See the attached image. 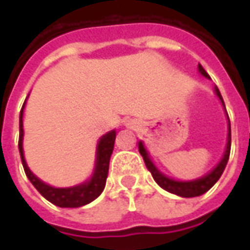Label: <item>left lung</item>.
<instances>
[{"instance_id": "8db88e82", "label": "left lung", "mask_w": 250, "mask_h": 250, "mask_svg": "<svg viewBox=\"0 0 250 250\" xmlns=\"http://www.w3.org/2000/svg\"><path fill=\"white\" fill-rule=\"evenodd\" d=\"M197 71L202 76H205L206 79H210V76L207 75V72L203 69V66L199 63L197 65ZM214 94L218 97V100L221 101L223 107H224V111H226V104H224V100L221 97V93L218 90V87L214 86ZM227 121H228V133H227V145L226 150H224V154L221 160L217 163V166L211 171H208L207 174H205L203 177H199L196 179H190V181H181V179H174V178L168 177L164 172H161L159 168L156 167V164L153 163V160L150 157L149 151L146 150L143 142L140 140L139 143V151L142 154V157L145 160V164L146 167L151 172V175L154 178V181L159 184L160 187L163 188L164 190H167L169 193H174L177 196L181 197H196L206 193L207 190L210 188L213 187L216 184L217 181L220 179L221 174L224 172L226 169L227 163H228V159H229V150H231V124H229V118H228V114H227Z\"/></svg>"}]
</instances>
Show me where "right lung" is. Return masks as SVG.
<instances>
[{"instance_id": "add662e5", "label": "right lung", "mask_w": 250, "mask_h": 250, "mask_svg": "<svg viewBox=\"0 0 250 250\" xmlns=\"http://www.w3.org/2000/svg\"><path fill=\"white\" fill-rule=\"evenodd\" d=\"M27 100V99H26ZM26 100L23 103V107L21 110L19 115V153L21 160L23 164L26 177L43 197H45L48 202L58 207H82L84 205H89L94 199L100 196L101 192L104 190L105 181L108 177V167H110V159L114 150L115 136L117 130L112 129L103 135L96 147V159H94V167L91 175L84 182L73 185L68 188H55L43 182L40 178H37L30 168L27 167V163L24 159L23 151V110L26 105Z\"/></svg>"}]
</instances>
